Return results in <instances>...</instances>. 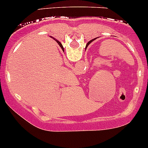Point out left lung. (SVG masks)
<instances>
[{
    "instance_id": "1",
    "label": "left lung",
    "mask_w": 148,
    "mask_h": 148,
    "mask_svg": "<svg viewBox=\"0 0 148 148\" xmlns=\"http://www.w3.org/2000/svg\"><path fill=\"white\" fill-rule=\"evenodd\" d=\"M95 39H96V38H95V39H92V40H90V42H88V43L87 44V45H88L89 44H90V43H91V42H92V41H93V40H95Z\"/></svg>"
}]
</instances>
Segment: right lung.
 Segmentation results:
<instances>
[{"mask_svg": "<svg viewBox=\"0 0 148 148\" xmlns=\"http://www.w3.org/2000/svg\"><path fill=\"white\" fill-rule=\"evenodd\" d=\"M55 40H56V42H57V43H58V45H60V47H61V48H63V45H62V44H61V42H59V41H58V40H56V39H55Z\"/></svg>", "mask_w": 148, "mask_h": 148, "instance_id": "obj_1", "label": "right lung"}]
</instances>
